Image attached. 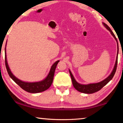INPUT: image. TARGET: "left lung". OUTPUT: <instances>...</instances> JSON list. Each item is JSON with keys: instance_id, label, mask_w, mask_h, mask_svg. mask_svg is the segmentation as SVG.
<instances>
[{"instance_id": "8db88e82", "label": "left lung", "mask_w": 123, "mask_h": 123, "mask_svg": "<svg viewBox=\"0 0 123 123\" xmlns=\"http://www.w3.org/2000/svg\"><path fill=\"white\" fill-rule=\"evenodd\" d=\"M103 24L104 26L108 30L110 31V32H111V35L113 36V37L117 41V58H116V63L115 65H114V68L113 70H112V73L111 74L107 77V78H106L105 80L102 81L98 82V83H95V84H88V85H82L80 84L78 82H76V81L75 80L73 75L72 74L70 70H69V73L70 75V76H71L73 85L74 87V88H75L77 91L81 93H86V94H92V93H94L95 92H97L99 91V90L103 88L104 86H105L106 85L108 82H110V81L112 80V79L113 78L114 76V74H115V73L117 69V63H118V51H119V48H118V43L117 41V39L115 36V35L113 34V32H112L111 29H110V27L107 25L106 24L104 23Z\"/></svg>"}]
</instances>
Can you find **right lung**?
Listing matches in <instances>:
<instances>
[{"label":"right lung","mask_w":123,"mask_h":123,"mask_svg":"<svg viewBox=\"0 0 123 123\" xmlns=\"http://www.w3.org/2000/svg\"><path fill=\"white\" fill-rule=\"evenodd\" d=\"M5 66L6 68L7 71L9 76L14 82H15L18 86H19L21 88L28 92L31 93H37L43 92L48 89L52 84L53 81V78L55 73V69L56 68L57 64L59 62V61H57L54 63L53 66H51L49 73L48 75L44 80L41 81L35 82H26L22 81L14 76L13 74L12 73L10 70L9 67L8 66L7 60H6V47L5 48Z\"/></svg>","instance_id":"add662e5"}]
</instances>
